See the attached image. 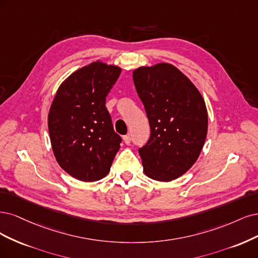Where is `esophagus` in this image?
<instances>
[{
    "label": "esophagus",
    "mask_w": 258,
    "mask_h": 258,
    "mask_svg": "<svg viewBox=\"0 0 258 258\" xmlns=\"http://www.w3.org/2000/svg\"><path fill=\"white\" fill-rule=\"evenodd\" d=\"M123 140H124V143H125L126 145H130L132 139H131L130 135H125V136H123Z\"/></svg>",
    "instance_id": "1"
}]
</instances>
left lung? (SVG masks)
I'll use <instances>...</instances> for the list:
<instances>
[{"mask_svg": "<svg viewBox=\"0 0 258 258\" xmlns=\"http://www.w3.org/2000/svg\"><path fill=\"white\" fill-rule=\"evenodd\" d=\"M135 88L151 128L139 149L149 178L168 182L185 173L202 152L208 112L197 88L176 66L159 63L133 72Z\"/></svg>", "mask_w": 258, "mask_h": 258, "instance_id": "8db88e82", "label": "left lung"}]
</instances>
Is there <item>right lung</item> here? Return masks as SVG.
I'll list each match as a JSON object with an SVG mask.
<instances>
[{
	"instance_id": "right-lung-1",
	"label": "right lung",
	"mask_w": 258,
	"mask_h": 258,
	"mask_svg": "<svg viewBox=\"0 0 258 258\" xmlns=\"http://www.w3.org/2000/svg\"><path fill=\"white\" fill-rule=\"evenodd\" d=\"M120 74L119 66L96 61L74 72L56 91L49 136L56 162L75 179H103L119 151L122 139L105 104Z\"/></svg>"
}]
</instances>
